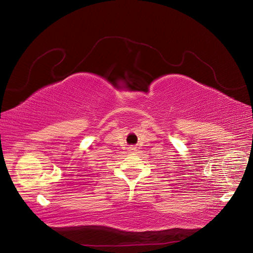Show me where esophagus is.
I'll return each instance as SVG.
<instances>
[{
	"instance_id": "obj_1",
	"label": "esophagus",
	"mask_w": 253,
	"mask_h": 253,
	"mask_svg": "<svg viewBox=\"0 0 253 253\" xmlns=\"http://www.w3.org/2000/svg\"><path fill=\"white\" fill-rule=\"evenodd\" d=\"M128 151H129V152H135L136 151V148L135 147H129V148H128Z\"/></svg>"
}]
</instances>
